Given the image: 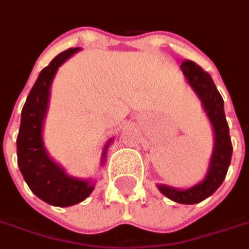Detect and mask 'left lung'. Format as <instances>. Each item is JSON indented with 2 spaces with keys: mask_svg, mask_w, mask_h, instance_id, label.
Segmentation results:
<instances>
[{
  "mask_svg": "<svg viewBox=\"0 0 249 249\" xmlns=\"http://www.w3.org/2000/svg\"><path fill=\"white\" fill-rule=\"evenodd\" d=\"M184 76L191 87L203 101L204 109L208 114L214 130V149L207 178L203 183L195 187L178 191L168 185H157L160 192L180 204H196L209 197L224 181L231 159H232V141L230 137V126L224 113V101L214 85L212 77L193 61H184L180 65Z\"/></svg>",
  "mask_w": 249,
  "mask_h": 249,
  "instance_id": "8db88e82",
  "label": "left lung"
}]
</instances>
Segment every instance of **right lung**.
Listing matches in <instances>:
<instances>
[{
    "instance_id": "obj_1",
    "label": "right lung",
    "mask_w": 249,
    "mask_h": 249,
    "mask_svg": "<svg viewBox=\"0 0 249 249\" xmlns=\"http://www.w3.org/2000/svg\"><path fill=\"white\" fill-rule=\"evenodd\" d=\"M80 48L62 52L41 71L21 112V124L17 136V162L32 192L42 201L56 207H69L80 203L92 193L94 184L69 178L46 155L41 130L45 117L49 89L58 66L73 56ZM104 149V159L107 148Z\"/></svg>"
}]
</instances>
